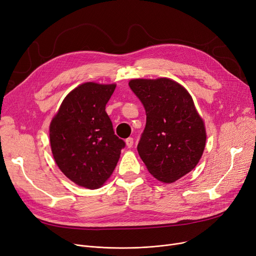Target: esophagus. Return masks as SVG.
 Returning <instances> with one entry per match:
<instances>
[{
    "mask_svg": "<svg viewBox=\"0 0 256 256\" xmlns=\"http://www.w3.org/2000/svg\"><path fill=\"white\" fill-rule=\"evenodd\" d=\"M126 146L128 147V148H130V147H132V144H134V139L132 138H128L126 140Z\"/></svg>",
    "mask_w": 256,
    "mask_h": 256,
    "instance_id": "34e87169",
    "label": "esophagus"
}]
</instances>
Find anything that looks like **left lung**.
<instances>
[{
	"mask_svg": "<svg viewBox=\"0 0 256 256\" xmlns=\"http://www.w3.org/2000/svg\"><path fill=\"white\" fill-rule=\"evenodd\" d=\"M146 112L138 152L150 173L173 182L192 171L204 154L206 134L193 100L167 78H135L128 83Z\"/></svg>",
	"mask_w": 256,
	"mask_h": 256,
	"instance_id": "1",
	"label": "left lung"
}]
</instances>
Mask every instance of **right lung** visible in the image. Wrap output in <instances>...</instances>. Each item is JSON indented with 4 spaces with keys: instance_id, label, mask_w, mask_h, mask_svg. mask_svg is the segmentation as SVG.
Wrapping results in <instances>:
<instances>
[{
    "instance_id": "obj_1",
    "label": "right lung",
    "mask_w": 256,
    "mask_h": 256,
    "mask_svg": "<svg viewBox=\"0 0 256 256\" xmlns=\"http://www.w3.org/2000/svg\"><path fill=\"white\" fill-rule=\"evenodd\" d=\"M115 84L84 83L67 94L50 126L52 156L74 184L98 189L111 176L126 143L113 130L106 104Z\"/></svg>"
}]
</instances>
